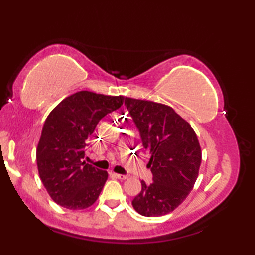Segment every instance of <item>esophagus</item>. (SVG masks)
Wrapping results in <instances>:
<instances>
[{
  "label": "esophagus",
  "instance_id": "1",
  "mask_svg": "<svg viewBox=\"0 0 255 255\" xmlns=\"http://www.w3.org/2000/svg\"><path fill=\"white\" fill-rule=\"evenodd\" d=\"M113 175L115 176L116 178H119V180H126V178H128V176H127V175H124V174H118V173H114Z\"/></svg>",
  "mask_w": 255,
  "mask_h": 255
}]
</instances>
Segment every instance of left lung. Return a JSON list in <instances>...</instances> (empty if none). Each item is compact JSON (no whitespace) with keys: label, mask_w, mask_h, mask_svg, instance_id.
Returning a JSON list of instances; mask_svg holds the SVG:
<instances>
[{"label":"left lung","mask_w":255,"mask_h":255,"mask_svg":"<svg viewBox=\"0 0 255 255\" xmlns=\"http://www.w3.org/2000/svg\"><path fill=\"white\" fill-rule=\"evenodd\" d=\"M125 105L136 123L144 149L151 154L153 182L141 181V192L132 200L134 210L159 217L177 208L197 180L202 149L196 133L169 105L126 97Z\"/></svg>","instance_id":"8db88e82"}]
</instances>
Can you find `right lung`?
Here are the masks:
<instances>
[{"label": "right lung", "mask_w": 255, "mask_h": 255, "mask_svg": "<svg viewBox=\"0 0 255 255\" xmlns=\"http://www.w3.org/2000/svg\"><path fill=\"white\" fill-rule=\"evenodd\" d=\"M125 96L80 91L48 115L37 145L40 180L53 202L71 210L85 209L99 198L108 174L81 160L96 125L123 105Z\"/></svg>", "instance_id": "add662e5"}]
</instances>
